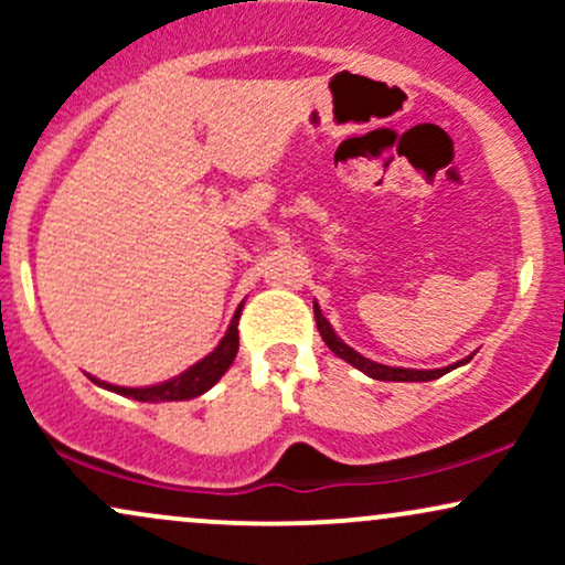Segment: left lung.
<instances>
[{"label":"left lung","mask_w":565,"mask_h":565,"mask_svg":"<svg viewBox=\"0 0 565 565\" xmlns=\"http://www.w3.org/2000/svg\"><path fill=\"white\" fill-rule=\"evenodd\" d=\"M313 313H316V327H319L321 332V340L327 342L329 350H332L334 355H340L342 361H348L350 366H355L359 372L369 374L372 380H382V382H430V380H438L444 377L446 372H451V369L468 364V361L472 359V355H468V359L457 361V364L451 366H444V369H404V366H385V364H377V361H369L364 359L361 353H355L353 348L345 345V342L337 337V332L332 329V323H329L327 319H323L319 302H313Z\"/></svg>","instance_id":"left-lung-1"}]
</instances>
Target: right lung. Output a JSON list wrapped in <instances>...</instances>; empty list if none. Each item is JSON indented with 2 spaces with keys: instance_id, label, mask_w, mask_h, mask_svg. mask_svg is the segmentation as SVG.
<instances>
[{
  "instance_id": "obj_1",
  "label": "right lung",
  "mask_w": 565,
  "mask_h": 565,
  "mask_svg": "<svg viewBox=\"0 0 565 565\" xmlns=\"http://www.w3.org/2000/svg\"><path fill=\"white\" fill-rule=\"evenodd\" d=\"M242 308H244V305H238V310L233 313L228 332H225L223 340H220V345L212 350L210 355H204V359L196 361L193 366H188L183 374H178V377L159 382V385H148V387H119V385H111V382H100L95 377H89V380H93L95 385L106 387V391H114L119 395H127V398L142 401V404L196 398V395L210 391V387L215 385V382L223 377L225 372H228L233 359H236V353H238V319H242Z\"/></svg>"
}]
</instances>
